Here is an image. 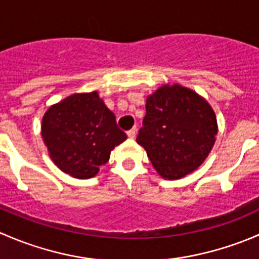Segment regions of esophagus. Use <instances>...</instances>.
Listing matches in <instances>:
<instances>
[{
    "instance_id": "1",
    "label": "esophagus",
    "mask_w": 259,
    "mask_h": 259,
    "mask_svg": "<svg viewBox=\"0 0 259 259\" xmlns=\"http://www.w3.org/2000/svg\"><path fill=\"white\" fill-rule=\"evenodd\" d=\"M126 134H127V137L130 138V139H134L135 135H137V127H133V129H130L129 132L126 133Z\"/></svg>"
}]
</instances>
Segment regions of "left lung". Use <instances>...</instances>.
<instances>
[{
    "label": "left lung",
    "instance_id": "obj_1",
    "mask_svg": "<svg viewBox=\"0 0 259 259\" xmlns=\"http://www.w3.org/2000/svg\"><path fill=\"white\" fill-rule=\"evenodd\" d=\"M146 114L137 138L155 170L176 180L194 171L210 153L217 117L195 91L164 85L146 98Z\"/></svg>",
    "mask_w": 259,
    "mask_h": 259
}]
</instances>
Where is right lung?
Masks as SVG:
<instances>
[{
    "instance_id": "add662e5",
    "label": "right lung",
    "mask_w": 259,
    "mask_h": 259,
    "mask_svg": "<svg viewBox=\"0 0 259 259\" xmlns=\"http://www.w3.org/2000/svg\"><path fill=\"white\" fill-rule=\"evenodd\" d=\"M41 134L52 161L77 179L95 177L111 150L126 139L98 91L74 94L50 106Z\"/></svg>"
}]
</instances>
